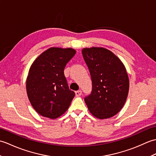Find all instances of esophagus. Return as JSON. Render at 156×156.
<instances>
[{
  "instance_id": "esophagus-1",
  "label": "esophagus",
  "mask_w": 156,
  "mask_h": 156,
  "mask_svg": "<svg viewBox=\"0 0 156 156\" xmlns=\"http://www.w3.org/2000/svg\"><path fill=\"white\" fill-rule=\"evenodd\" d=\"M75 93H76V97H80V96L82 95V91H81V90L76 91Z\"/></svg>"
}]
</instances>
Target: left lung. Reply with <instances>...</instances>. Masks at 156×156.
Instances as JSON below:
<instances>
[{
	"instance_id": "obj_1",
	"label": "left lung",
	"mask_w": 156,
	"mask_h": 156,
	"mask_svg": "<svg viewBox=\"0 0 156 156\" xmlns=\"http://www.w3.org/2000/svg\"><path fill=\"white\" fill-rule=\"evenodd\" d=\"M82 55L90 72L92 88L84 98L88 110L98 119L113 117L127 100L129 81L125 66L103 48H84Z\"/></svg>"
}]
</instances>
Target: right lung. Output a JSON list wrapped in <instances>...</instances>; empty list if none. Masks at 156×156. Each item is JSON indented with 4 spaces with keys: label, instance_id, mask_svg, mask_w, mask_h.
<instances>
[{
    "label": "right lung",
    "instance_id": "add662e5",
    "mask_svg": "<svg viewBox=\"0 0 156 156\" xmlns=\"http://www.w3.org/2000/svg\"><path fill=\"white\" fill-rule=\"evenodd\" d=\"M72 48H51L33 63L26 82L32 107L43 117L54 119L68 110L75 93L69 90L64 70L74 57Z\"/></svg>",
    "mask_w": 156,
    "mask_h": 156
}]
</instances>
